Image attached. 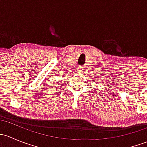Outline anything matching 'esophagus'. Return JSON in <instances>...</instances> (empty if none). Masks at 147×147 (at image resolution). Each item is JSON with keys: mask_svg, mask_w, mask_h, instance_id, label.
Wrapping results in <instances>:
<instances>
[{"mask_svg": "<svg viewBox=\"0 0 147 147\" xmlns=\"http://www.w3.org/2000/svg\"><path fill=\"white\" fill-rule=\"evenodd\" d=\"M82 70V69L81 67H80L78 68V71H79V72H81Z\"/></svg>", "mask_w": 147, "mask_h": 147, "instance_id": "esophagus-1", "label": "esophagus"}]
</instances>
